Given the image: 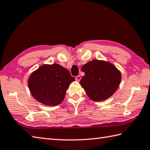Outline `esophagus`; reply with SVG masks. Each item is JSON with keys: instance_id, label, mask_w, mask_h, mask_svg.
I'll list each match as a JSON object with an SVG mask.
<instances>
[{"instance_id": "34e87169", "label": "esophagus", "mask_w": 150, "mask_h": 150, "mask_svg": "<svg viewBox=\"0 0 150 150\" xmlns=\"http://www.w3.org/2000/svg\"><path fill=\"white\" fill-rule=\"evenodd\" d=\"M80 79H81V76H79V75L77 76L76 77V80L77 81H80Z\"/></svg>"}]
</instances>
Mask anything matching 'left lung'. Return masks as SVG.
Listing matches in <instances>:
<instances>
[{
	"mask_svg": "<svg viewBox=\"0 0 150 150\" xmlns=\"http://www.w3.org/2000/svg\"><path fill=\"white\" fill-rule=\"evenodd\" d=\"M85 72L80 83L91 100L100 102L111 96L118 88L121 74L112 65L94 59L82 67Z\"/></svg>",
	"mask_w": 150,
	"mask_h": 150,
	"instance_id": "obj_1",
	"label": "left lung"
}]
</instances>
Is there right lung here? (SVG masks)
<instances>
[{"mask_svg":"<svg viewBox=\"0 0 150 150\" xmlns=\"http://www.w3.org/2000/svg\"><path fill=\"white\" fill-rule=\"evenodd\" d=\"M75 80L68 70L58 64L44 65L28 79L32 96L43 104L56 106L62 102L70 83Z\"/></svg>","mask_w":150,"mask_h":150,"instance_id":"right-lung-1","label":"right lung"}]
</instances>
